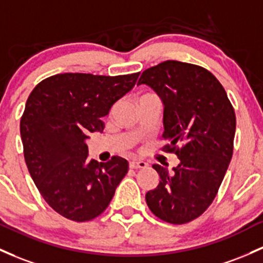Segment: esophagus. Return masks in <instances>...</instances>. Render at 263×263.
Segmentation results:
<instances>
[{
    "label": "esophagus",
    "mask_w": 263,
    "mask_h": 263,
    "mask_svg": "<svg viewBox=\"0 0 263 263\" xmlns=\"http://www.w3.org/2000/svg\"><path fill=\"white\" fill-rule=\"evenodd\" d=\"M146 166H147V163L145 162V161L134 160L129 162V167H131V168H145Z\"/></svg>",
    "instance_id": "obj_1"
}]
</instances>
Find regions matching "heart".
Returning <instances> with one entry per match:
<instances>
[{
    "label": "heart",
    "instance_id": "obj_1",
    "mask_svg": "<svg viewBox=\"0 0 263 263\" xmlns=\"http://www.w3.org/2000/svg\"><path fill=\"white\" fill-rule=\"evenodd\" d=\"M146 96H149V95H145V96H142V97H146Z\"/></svg>",
    "mask_w": 263,
    "mask_h": 263
}]
</instances>
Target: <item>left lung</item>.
<instances>
[{
  "instance_id": "obj_1",
  "label": "left lung",
  "mask_w": 263,
  "mask_h": 263,
  "mask_svg": "<svg viewBox=\"0 0 263 263\" xmlns=\"http://www.w3.org/2000/svg\"><path fill=\"white\" fill-rule=\"evenodd\" d=\"M137 85L149 86L163 103V140L178 164H154L160 183L146 193L147 206L161 220L182 224L215 200L233 152L236 115L226 91L206 68L164 61L142 72Z\"/></svg>"
}]
</instances>
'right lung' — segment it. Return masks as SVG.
I'll return each mask as SVG.
<instances>
[{"instance_id": "obj_1", "label": "right lung", "mask_w": 263, "mask_h": 263, "mask_svg": "<svg viewBox=\"0 0 263 263\" xmlns=\"http://www.w3.org/2000/svg\"><path fill=\"white\" fill-rule=\"evenodd\" d=\"M138 74H54L28 96L20 123L26 164L42 197L63 217L85 222L100 216L128 171L118 156L89 161L86 140L103 131L102 118Z\"/></svg>"}]
</instances>
